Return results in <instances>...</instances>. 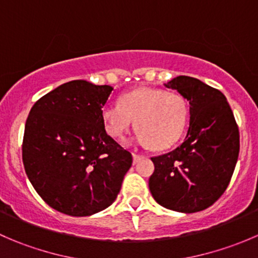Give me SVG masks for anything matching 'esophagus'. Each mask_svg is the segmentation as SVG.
<instances>
[{"mask_svg":"<svg viewBox=\"0 0 258 258\" xmlns=\"http://www.w3.org/2000/svg\"><path fill=\"white\" fill-rule=\"evenodd\" d=\"M132 156H134V162L135 163H137L140 160H142V158L145 157L144 155H139V153H134V155H132Z\"/></svg>","mask_w":258,"mask_h":258,"instance_id":"34e87169","label":"esophagus"}]
</instances>
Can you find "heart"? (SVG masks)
<instances>
[{
	"label": "heart",
	"mask_w": 258,
	"mask_h": 258,
	"mask_svg": "<svg viewBox=\"0 0 258 258\" xmlns=\"http://www.w3.org/2000/svg\"><path fill=\"white\" fill-rule=\"evenodd\" d=\"M101 116L112 139H123L136 121L137 144L162 150L175 144L183 132L187 103L178 93L141 87L124 93L119 103L103 106Z\"/></svg>",
	"instance_id": "b5f03b06"
}]
</instances>
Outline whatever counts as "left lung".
Instances as JSON below:
<instances>
[{
  "label": "left lung",
  "instance_id": "1",
  "mask_svg": "<svg viewBox=\"0 0 258 258\" xmlns=\"http://www.w3.org/2000/svg\"><path fill=\"white\" fill-rule=\"evenodd\" d=\"M189 103L184 141L171 152L152 157L148 186L161 206L194 213L212 206L226 191L240 152V132L221 91L202 81L178 76L166 83Z\"/></svg>",
  "mask_w": 258,
  "mask_h": 258
}]
</instances>
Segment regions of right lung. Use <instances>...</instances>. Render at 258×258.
Instances as JSON below:
<instances>
[{
	"mask_svg": "<svg viewBox=\"0 0 258 258\" xmlns=\"http://www.w3.org/2000/svg\"><path fill=\"white\" fill-rule=\"evenodd\" d=\"M113 88L70 81L42 96L25 126L22 161L41 199L83 217L107 209L121 189L132 155L106 132L102 107Z\"/></svg>",
	"mask_w": 258,
	"mask_h": 258,
	"instance_id": "add662e5",
	"label": "right lung"
}]
</instances>
